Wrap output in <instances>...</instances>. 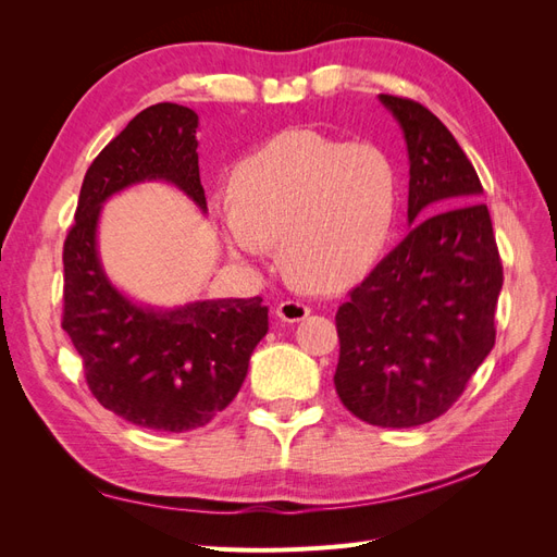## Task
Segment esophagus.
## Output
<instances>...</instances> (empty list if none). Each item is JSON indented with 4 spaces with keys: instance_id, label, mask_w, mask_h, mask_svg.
<instances>
[{
    "instance_id": "1",
    "label": "esophagus",
    "mask_w": 557,
    "mask_h": 557,
    "mask_svg": "<svg viewBox=\"0 0 557 557\" xmlns=\"http://www.w3.org/2000/svg\"><path fill=\"white\" fill-rule=\"evenodd\" d=\"M309 313H311V309L295 299L281 301V305L276 307V315L283 320V323H299V320H305Z\"/></svg>"
}]
</instances>
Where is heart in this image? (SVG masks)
I'll list each match as a JSON object with an SVG mask.
<instances>
[{
    "mask_svg": "<svg viewBox=\"0 0 557 557\" xmlns=\"http://www.w3.org/2000/svg\"><path fill=\"white\" fill-rule=\"evenodd\" d=\"M397 207L399 174L385 148L297 127L242 160L218 215L234 252L262 258L278 244L293 283L330 293L372 272Z\"/></svg>",
    "mask_w": 557,
    "mask_h": 557,
    "instance_id": "b5f03b06",
    "label": "heart"
}]
</instances>
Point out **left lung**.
I'll return each instance as SVG.
<instances>
[{
    "label": "left lung",
    "instance_id": "1",
    "mask_svg": "<svg viewBox=\"0 0 557 557\" xmlns=\"http://www.w3.org/2000/svg\"><path fill=\"white\" fill-rule=\"evenodd\" d=\"M409 153V225L336 311L334 387L369 425L416 428L446 413L495 346L502 260L483 185L423 104L379 95Z\"/></svg>",
    "mask_w": 557,
    "mask_h": 557
}]
</instances>
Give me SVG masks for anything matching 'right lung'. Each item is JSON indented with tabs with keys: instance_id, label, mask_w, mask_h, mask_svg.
I'll return each mask as SVG.
<instances>
[{
	"instance_id": "obj_1",
	"label": "right lung",
	"mask_w": 557,
	"mask_h": 557,
	"mask_svg": "<svg viewBox=\"0 0 557 557\" xmlns=\"http://www.w3.org/2000/svg\"><path fill=\"white\" fill-rule=\"evenodd\" d=\"M197 125L193 109L172 102L134 115L86 172L62 252V330L78 350L90 393L127 423L158 432H188L223 411L269 330L262 297L146 307L117 290L99 260V213L129 185L172 183L207 213Z\"/></svg>"
}]
</instances>
